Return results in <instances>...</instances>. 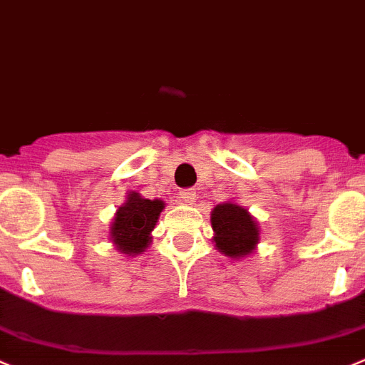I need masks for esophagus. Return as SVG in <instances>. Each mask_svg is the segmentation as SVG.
I'll use <instances>...</instances> for the list:
<instances>
[{
    "label": "esophagus",
    "instance_id": "esophagus-1",
    "mask_svg": "<svg viewBox=\"0 0 365 365\" xmlns=\"http://www.w3.org/2000/svg\"><path fill=\"white\" fill-rule=\"evenodd\" d=\"M194 200H196V190L194 189H183L182 192H180V201H182L183 205H192Z\"/></svg>",
    "mask_w": 365,
    "mask_h": 365
}]
</instances>
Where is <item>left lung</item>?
I'll use <instances>...</instances> for the list:
<instances>
[{"label": "left lung", "instance_id": "1", "mask_svg": "<svg viewBox=\"0 0 365 365\" xmlns=\"http://www.w3.org/2000/svg\"><path fill=\"white\" fill-rule=\"evenodd\" d=\"M214 242L225 257L240 258L251 255L260 239L257 221L246 208L235 203H221L210 214Z\"/></svg>", "mask_w": 365, "mask_h": 365}]
</instances>
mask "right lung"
<instances>
[{
  "mask_svg": "<svg viewBox=\"0 0 365 365\" xmlns=\"http://www.w3.org/2000/svg\"><path fill=\"white\" fill-rule=\"evenodd\" d=\"M162 210V200H146L139 192H130L126 203L115 212L110 226V239L115 247L128 257L146 251Z\"/></svg>",
  "mask_w": 365,
  "mask_h": 365,
  "instance_id": "1",
  "label": "right lung"
}]
</instances>
